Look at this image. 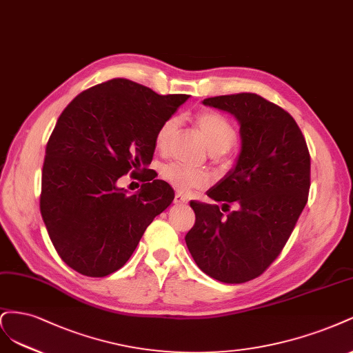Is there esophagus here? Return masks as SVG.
I'll return each mask as SVG.
<instances>
[{"label":"esophagus","instance_id":"34e87169","mask_svg":"<svg viewBox=\"0 0 353 353\" xmlns=\"http://www.w3.org/2000/svg\"><path fill=\"white\" fill-rule=\"evenodd\" d=\"M188 198L181 195V193H176L174 195V203H177V205H180V203H188Z\"/></svg>","mask_w":353,"mask_h":353}]
</instances>
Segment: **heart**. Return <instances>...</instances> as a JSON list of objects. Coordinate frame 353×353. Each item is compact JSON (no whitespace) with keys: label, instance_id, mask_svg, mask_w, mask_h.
Masks as SVG:
<instances>
[{"label":"heart","instance_id":"obj_1","mask_svg":"<svg viewBox=\"0 0 353 353\" xmlns=\"http://www.w3.org/2000/svg\"><path fill=\"white\" fill-rule=\"evenodd\" d=\"M198 128L205 139L210 150L215 154L230 150L237 139V132L233 123L217 111L201 112L196 117ZM180 128L179 117H168L158 128L155 133V145L160 151H164L170 141L174 138ZM161 177L170 186L181 193H190L196 189H203L211 183V176L203 170L190 168L179 163H168L161 168Z\"/></svg>","mask_w":353,"mask_h":353}]
</instances>
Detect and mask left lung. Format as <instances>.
I'll list each match as a JSON object with an SVG mask.
<instances>
[{
    "mask_svg": "<svg viewBox=\"0 0 353 353\" xmlns=\"http://www.w3.org/2000/svg\"><path fill=\"white\" fill-rule=\"evenodd\" d=\"M241 123L242 151L236 165L207 195L192 201L195 224L185 241L198 267L210 277L245 283L272 264L296 225L311 186L306 141L286 110L251 92L203 99ZM233 201L238 207L230 210ZM227 208L231 212L222 214Z\"/></svg>",
    "mask_w": 353,
    "mask_h": 353,
    "instance_id": "obj_1",
    "label": "left lung"
}]
</instances>
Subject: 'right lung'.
I'll return each instance as SVG.
<instances>
[{
  "mask_svg": "<svg viewBox=\"0 0 353 353\" xmlns=\"http://www.w3.org/2000/svg\"><path fill=\"white\" fill-rule=\"evenodd\" d=\"M188 98L158 95L117 77L83 90L64 108L45 150L39 207L57 254L70 268L88 277L117 271L173 202L172 186L146 167L158 128ZM130 171L144 181L134 196L117 188Z\"/></svg>",
  "mask_w": 353,
  "mask_h": 353,
  "instance_id": "right-lung-1",
  "label": "right lung"
}]
</instances>
